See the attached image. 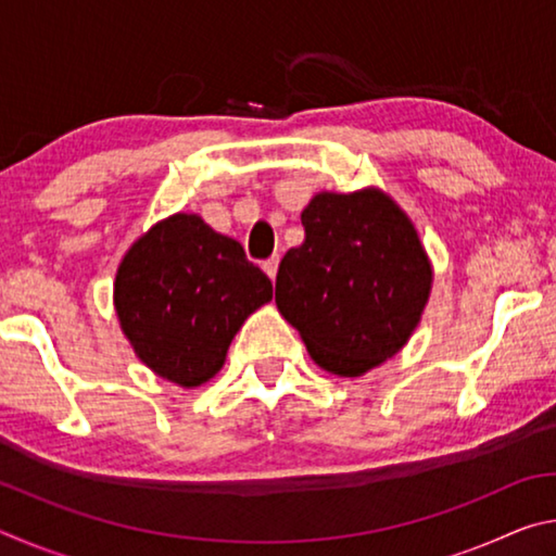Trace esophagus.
<instances>
[{
  "mask_svg": "<svg viewBox=\"0 0 556 556\" xmlns=\"http://www.w3.org/2000/svg\"><path fill=\"white\" fill-rule=\"evenodd\" d=\"M277 267H279V257H269V260L262 262V269L267 271V277H269L271 281L277 279Z\"/></svg>",
  "mask_w": 556,
  "mask_h": 556,
  "instance_id": "34e87169",
  "label": "esophagus"
}]
</instances>
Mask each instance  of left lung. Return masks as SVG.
I'll return each instance as SVG.
<instances>
[{
	"mask_svg": "<svg viewBox=\"0 0 556 556\" xmlns=\"http://www.w3.org/2000/svg\"><path fill=\"white\" fill-rule=\"evenodd\" d=\"M277 271V308L324 370L357 378L409 341L431 291L412 220L380 188L316 193Z\"/></svg>",
	"mask_w": 556,
	"mask_h": 556,
	"instance_id": "obj_1",
	"label": "left lung"
}]
</instances>
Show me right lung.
I'll return each mask as SVG.
<instances>
[{
    "instance_id": "add662e5",
    "label": "right lung",
    "mask_w": 556,
    "mask_h": 556,
    "mask_svg": "<svg viewBox=\"0 0 556 556\" xmlns=\"http://www.w3.org/2000/svg\"><path fill=\"white\" fill-rule=\"evenodd\" d=\"M271 301V281L238 240L201 215L156 223L122 257L115 308L139 361L159 378L199 388L223 368L230 341Z\"/></svg>"
}]
</instances>
